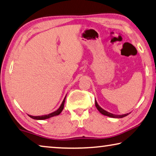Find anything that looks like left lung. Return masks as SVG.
<instances>
[{"label":"left lung","instance_id":"left-lung-1","mask_svg":"<svg viewBox=\"0 0 156 156\" xmlns=\"http://www.w3.org/2000/svg\"><path fill=\"white\" fill-rule=\"evenodd\" d=\"M95 105L96 108H97V110L99 111V112L102 114L103 115H105V116H108V117H112V118H122V117H124L126 116H127L129 115L130 113H126V114H124V115H115V114H112L109 112H108V111H106L105 110H103L102 108H101L98 104L97 103V101H96L95 99Z\"/></svg>","mask_w":156,"mask_h":156}]
</instances>
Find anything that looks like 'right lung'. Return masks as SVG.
Returning <instances> with one entry per match:
<instances>
[{"label":"right lung","mask_w":156,"mask_h":156,"mask_svg":"<svg viewBox=\"0 0 156 156\" xmlns=\"http://www.w3.org/2000/svg\"><path fill=\"white\" fill-rule=\"evenodd\" d=\"M65 99H66V96L64 98V100L62 101V103L61 105L60 106V108H58V110H55V112H52L48 114V115H41V116H32V115H29L28 116L30 117H31L32 119H37V120H44V119H49L51 117H55V116L57 115H59L62 112V111L63 110V108H64V105H65Z\"/></svg>","instance_id":"1"}]
</instances>
